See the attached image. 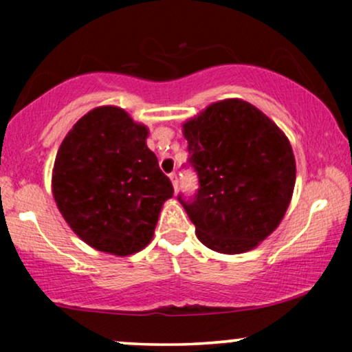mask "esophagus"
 <instances>
[{"instance_id": "obj_1", "label": "esophagus", "mask_w": 352, "mask_h": 352, "mask_svg": "<svg viewBox=\"0 0 352 352\" xmlns=\"http://www.w3.org/2000/svg\"><path fill=\"white\" fill-rule=\"evenodd\" d=\"M168 177H170V180H172V185H173V188H179V175H177L175 172H172V173H168Z\"/></svg>"}]
</instances>
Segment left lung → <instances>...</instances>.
I'll list each match as a JSON object with an SVG mask.
<instances>
[{
    "mask_svg": "<svg viewBox=\"0 0 352 352\" xmlns=\"http://www.w3.org/2000/svg\"><path fill=\"white\" fill-rule=\"evenodd\" d=\"M184 135L199 188L177 199L197 238L220 253L253 250L280 225L292 200L296 164L289 140L241 99L212 104L184 124Z\"/></svg>",
    "mask_w": 352,
    "mask_h": 352,
    "instance_id": "1",
    "label": "left lung"
}]
</instances>
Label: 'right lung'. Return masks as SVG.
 Returning a JSON list of instances; mask_svg holds the SVG:
<instances>
[{
    "label": "right lung",
    "instance_id": "add662e5",
    "mask_svg": "<svg viewBox=\"0 0 352 352\" xmlns=\"http://www.w3.org/2000/svg\"><path fill=\"white\" fill-rule=\"evenodd\" d=\"M122 109L96 107L60 144L52 195L72 232L99 252L127 256L152 240L172 182Z\"/></svg>",
    "mask_w": 352,
    "mask_h": 352
}]
</instances>
